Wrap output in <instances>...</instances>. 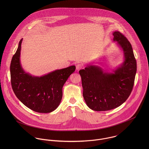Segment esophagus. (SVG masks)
I'll list each match as a JSON object with an SVG mask.
<instances>
[{"label": "esophagus", "mask_w": 149, "mask_h": 149, "mask_svg": "<svg viewBox=\"0 0 149 149\" xmlns=\"http://www.w3.org/2000/svg\"><path fill=\"white\" fill-rule=\"evenodd\" d=\"M83 68V65L81 64H77L76 65V70H79L80 69H81Z\"/></svg>", "instance_id": "1"}]
</instances>
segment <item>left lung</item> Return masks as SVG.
<instances>
[{
    "label": "left lung",
    "instance_id": "obj_1",
    "mask_svg": "<svg viewBox=\"0 0 149 149\" xmlns=\"http://www.w3.org/2000/svg\"><path fill=\"white\" fill-rule=\"evenodd\" d=\"M113 41L122 49L124 61L112 72L89 64L79 70L83 97L88 107L105 111L122 105L129 97L134 84L136 61L131 43L119 31L113 33Z\"/></svg>",
    "mask_w": 149,
    "mask_h": 149
}]
</instances>
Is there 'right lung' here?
<instances>
[{
    "label": "right lung",
    "instance_id": "add662e5",
    "mask_svg": "<svg viewBox=\"0 0 149 149\" xmlns=\"http://www.w3.org/2000/svg\"><path fill=\"white\" fill-rule=\"evenodd\" d=\"M22 40L10 65L12 88L17 98L30 109L40 113L51 112L60 105L63 87L76 66L57 69L40 77L32 76L23 70L20 62Z\"/></svg>",
    "mask_w": 149,
    "mask_h": 149
}]
</instances>
